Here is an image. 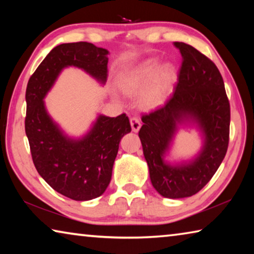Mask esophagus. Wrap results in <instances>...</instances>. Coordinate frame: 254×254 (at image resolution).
<instances>
[{"mask_svg": "<svg viewBox=\"0 0 254 254\" xmlns=\"http://www.w3.org/2000/svg\"><path fill=\"white\" fill-rule=\"evenodd\" d=\"M130 123H131V127H132V131L133 132H139L140 127H141V123H140V120L137 118H131L130 119Z\"/></svg>", "mask_w": 254, "mask_h": 254, "instance_id": "obj_1", "label": "esophagus"}]
</instances>
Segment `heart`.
<instances>
[{
  "instance_id": "1",
  "label": "heart",
  "mask_w": 254,
  "mask_h": 254,
  "mask_svg": "<svg viewBox=\"0 0 254 254\" xmlns=\"http://www.w3.org/2000/svg\"><path fill=\"white\" fill-rule=\"evenodd\" d=\"M176 80L175 68L152 58L124 74L119 81L120 89L128 96L142 93L140 104L144 109H154L161 105L173 88Z\"/></svg>"
}]
</instances>
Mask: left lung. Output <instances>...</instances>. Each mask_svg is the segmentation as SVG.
<instances>
[{"label": "left lung", "instance_id": "8db88e82", "mask_svg": "<svg viewBox=\"0 0 254 254\" xmlns=\"http://www.w3.org/2000/svg\"><path fill=\"white\" fill-rule=\"evenodd\" d=\"M183 57L175 92L160 109L143 115L139 136L154 189L166 198L195 195L207 184L224 159L230 135V103L224 81L212 60L194 47L175 42ZM180 125L202 133L201 151L188 162L164 160Z\"/></svg>", "mask_w": 254, "mask_h": 254}]
</instances>
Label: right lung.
<instances>
[{"instance_id":"obj_1","label":"right lung","mask_w":254,"mask_h":254,"mask_svg":"<svg viewBox=\"0 0 254 254\" xmlns=\"http://www.w3.org/2000/svg\"><path fill=\"white\" fill-rule=\"evenodd\" d=\"M109 50L89 42L63 44L50 51L30 77L25 92L28 136L34 167L51 188L74 200H91L106 190L119 144L131 132L126 114H100L87 133L68 136L47 112L45 97L64 68L83 69L101 84L107 78Z\"/></svg>"}]
</instances>
